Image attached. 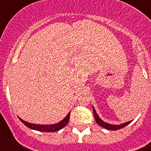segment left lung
Here are the masks:
<instances>
[{
    "label": "left lung",
    "mask_w": 151,
    "mask_h": 151,
    "mask_svg": "<svg viewBox=\"0 0 151 151\" xmlns=\"http://www.w3.org/2000/svg\"><path fill=\"white\" fill-rule=\"evenodd\" d=\"M93 112H94V118H95L96 122H97V123L98 124V125H101V127L104 128V129H107V130H113V131L119 130V129H122V128L125 127L126 125H129V124L131 122H132V121H130V122H125V123L121 124V125H110V124L106 123V122H104V121L101 120V119L99 118V116H97V113H96V111H95V110H94V107H93Z\"/></svg>",
    "instance_id": "8db88e82"
}]
</instances>
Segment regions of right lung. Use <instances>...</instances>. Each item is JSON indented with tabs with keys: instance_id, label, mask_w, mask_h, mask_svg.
Wrapping results in <instances>:
<instances>
[{
	"instance_id": "right-lung-1",
	"label": "right lung",
	"mask_w": 151,
	"mask_h": 151,
	"mask_svg": "<svg viewBox=\"0 0 151 151\" xmlns=\"http://www.w3.org/2000/svg\"><path fill=\"white\" fill-rule=\"evenodd\" d=\"M69 116L70 113H69L66 116V118H64L61 122L57 124H53V125H38V124H33L29 123V122H26V121L22 120V119H19V120L22 122L25 125H26L28 128L31 129H34V130L39 131V132H57L60 129H62L66 125L69 120Z\"/></svg>"
}]
</instances>
